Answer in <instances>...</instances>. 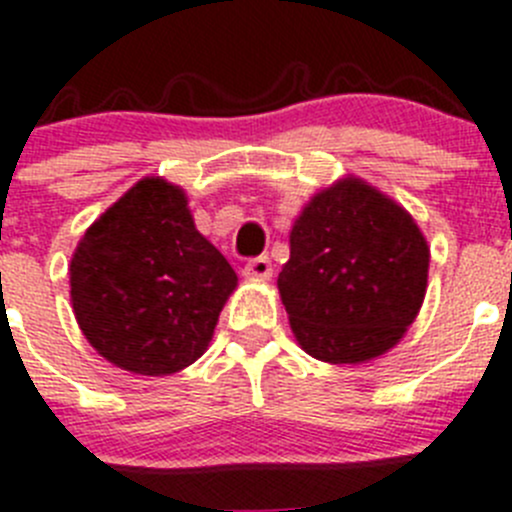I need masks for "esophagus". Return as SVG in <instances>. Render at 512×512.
I'll use <instances>...</instances> for the list:
<instances>
[{
  "instance_id": "obj_1",
  "label": "esophagus",
  "mask_w": 512,
  "mask_h": 512,
  "mask_svg": "<svg viewBox=\"0 0 512 512\" xmlns=\"http://www.w3.org/2000/svg\"><path fill=\"white\" fill-rule=\"evenodd\" d=\"M245 275L247 278H255V280H270L273 278V262H270V257H255V260H250L245 265Z\"/></svg>"
}]
</instances>
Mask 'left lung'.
<instances>
[{"mask_svg":"<svg viewBox=\"0 0 512 512\" xmlns=\"http://www.w3.org/2000/svg\"><path fill=\"white\" fill-rule=\"evenodd\" d=\"M428 257L413 216L365 181L349 176L316 193L278 275L298 344L331 365L388 352L421 311Z\"/></svg>","mask_w":512,"mask_h":512,"instance_id":"8db88e82","label":"left lung"}]
</instances>
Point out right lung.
I'll return each mask as SVG.
<instances>
[{"instance_id": "1", "label": "right lung", "mask_w": 512, "mask_h": 512, "mask_svg": "<svg viewBox=\"0 0 512 512\" xmlns=\"http://www.w3.org/2000/svg\"><path fill=\"white\" fill-rule=\"evenodd\" d=\"M237 273L196 229L183 188L142 178L86 229L71 303L91 347L122 370L173 375L206 352Z\"/></svg>"}]
</instances>
